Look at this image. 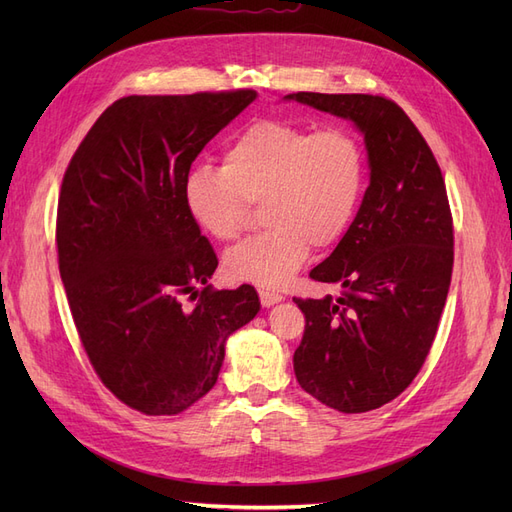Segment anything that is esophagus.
I'll return each instance as SVG.
<instances>
[{"label":"esophagus","instance_id":"esophagus-1","mask_svg":"<svg viewBox=\"0 0 512 512\" xmlns=\"http://www.w3.org/2000/svg\"><path fill=\"white\" fill-rule=\"evenodd\" d=\"M258 297H260V303L265 305V307H271V305H275V303H280L284 297L282 294H277V292H271V290H258Z\"/></svg>","mask_w":512,"mask_h":512}]
</instances>
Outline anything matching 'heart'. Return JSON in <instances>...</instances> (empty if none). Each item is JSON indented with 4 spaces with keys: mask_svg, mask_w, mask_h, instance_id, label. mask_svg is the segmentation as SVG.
I'll return each instance as SVG.
<instances>
[{
    "mask_svg": "<svg viewBox=\"0 0 512 512\" xmlns=\"http://www.w3.org/2000/svg\"><path fill=\"white\" fill-rule=\"evenodd\" d=\"M367 160L348 128H305L280 119L254 121L232 138L222 168L194 166L183 181L192 222L220 243L235 241L250 207L262 203L258 237L224 258L230 280L282 288L301 269L309 247H331L359 213Z\"/></svg>",
    "mask_w": 512,
    "mask_h": 512,
    "instance_id": "b5f03b06",
    "label": "heart"
}]
</instances>
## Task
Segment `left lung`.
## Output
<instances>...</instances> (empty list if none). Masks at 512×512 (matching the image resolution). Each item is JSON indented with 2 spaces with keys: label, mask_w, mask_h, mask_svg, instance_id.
<instances>
[{
  "label": "left lung",
  "mask_w": 512,
  "mask_h": 512,
  "mask_svg": "<svg viewBox=\"0 0 512 512\" xmlns=\"http://www.w3.org/2000/svg\"><path fill=\"white\" fill-rule=\"evenodd\" d=\"M354 121L369 185L333 254L309 277L337 299H294L305 333L294 376L324 406L359 414L389 404L421 371L453 273V215L442 170L404 108L384 96H286Z\"/></svg>",
  "instance_id": "1"
}]
</instances>
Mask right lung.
Segmentation results:
<instances>
[{
    "label": "right lung",
    "mask_w": 512,
    "mask_h": 512,
    "mask_svg": "<svg viewBox=\"0 0 512 512\" xmlns=\"http://www.w3.org/2000/svg\"><path fill=\"white\" fill-rule=\"evenodd\" d=\"M254 100V89L121 98L61 181L55 239L76 331L106 389L143 414L205 397L226 339L260 309L252 286L207 284L218 256L183 205L198 153Z\"/></svg>",
    "instance_id": "add662e5"
}]
</instances>
